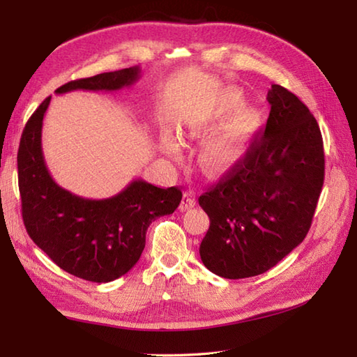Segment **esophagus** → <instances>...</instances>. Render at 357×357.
<instances>
[{
	"label": "esophagus",
	"mask_w": 357,
	"mask_h": 357,
	"mask_svg": "<svg viewBox=\"0 0 357 357\" xmlns=\"http://www.w3.org/2000/svg\"><path fill=\"white\" fill-rule=\"evenodd\" d=\"M196 206V195L193 192H184V196H183V202H181L179 208L185 211V210H190Z\"/></svg>",
	"instance_id": "obj_1"
}]
</instances>
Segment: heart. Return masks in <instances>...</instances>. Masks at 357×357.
I'll return each mask as SVG.
<instances>
[{
  "label": "heart",
  "mask_w": 357,
  "mask_h": 357,
  "mask_svg": "<svg viewBox=\"0 0 357 357\" xmlns=\"http://www.w3.org/2000/svg\"><path fill=\"white\" fill-rule=\"evenodd\" d=\"M239 102L238 98H234L229 104V109L238 107ZM259 124V115L253 109L242 107L234 113L224 130L207 142L202 150V165L206 172L210 174H221L236 164L245 153ZM162 149L169 155H178L181 150L178 139L172 135H165L162 138Z\"/></svg>",
  "instance_id": "1"
}]
</instances>
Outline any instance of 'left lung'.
<instances>
[{
	"label": "left lung",
	"instance_id": "8db88e82",
	"mask_svg": "<svg viewBox=\"0 0 357 357\" xmlns=\"http://www.w3.org/2000/svg\"><path fill=\"white\" fill-rule=\"evenodd\" d=\"M265 130L245 156L199 196L210 218L199 255L215 275H262L298 247L312 227L325 158L317 121L294 93L273 84Z\"/></svg>",
	"mask_w": 357,
	"mask_h": 357
}]
</instances>
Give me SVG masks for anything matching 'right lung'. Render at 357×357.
<instances>
[{"mask_svg":"<svg viewBox=\"0 0 357 357\" xmlns=\"http://www.w3.org/2000/svg\"><path fill=\"white\" fill-rule=\"evenodd\" d=\"M138 66L70 81L56 93L72 90H119L139 78ZM40 104L22 130L18 149V185L22 221L29 236L59 268L90 282H110L139 261L151 221L172 215L183 193L135 179L107 199H86L59 187L47 170L41 149L44 113Z\"/></svg>","mask_w":357,"mask_h":357,"instance_id":"right-lung-1","label":"right lung"}]
</instances>
